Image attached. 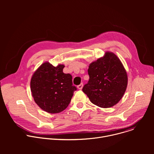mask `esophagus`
<instances>
[{
    "label": "esophagus",
    "instance_id": "1",
    "mask_svg": "<svg viewBox=\"0 0 154 154\" xmlns=\"http://www.w3.org/2000/svg\"><path fill=\"white\" fill-rule=\"evenodd\" d=\"M83 83H80V85H79L77 86V88H78L79 90H82V88H83Z\"/></svg>",
    "mask_w": 154,
    "mask_h": 154
}]
</instances>
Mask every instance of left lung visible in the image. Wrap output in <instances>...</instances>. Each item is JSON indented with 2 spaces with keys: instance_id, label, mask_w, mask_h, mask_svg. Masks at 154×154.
<instances>
[{
  "instance_id": "left-lung-1",
  "label": "left lung",
  "mask_w": 154,
  "mask_h": 154,
  "mask_svg": "<svg viewBox=\"0 0 154 154\" xmlns=\"http://www.w3.org/2000/svg\"><path fill=\"white\" fill-rule=\"evenodd\" d=\"M89 81L82 91L94 105L109 108L122 97L127 85V75L120 60L112 52L90 64Z\"/></svg>"
}]
</instances>
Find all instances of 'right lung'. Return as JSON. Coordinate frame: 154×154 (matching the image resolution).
Returning a JSON list of instances; mask_svg holds the SVG:
<instances>
[{
  "label": "right lung",
  "instance_id": "1",
  "mask_svg": "<svg viewBox=\"0 0 154 154\" xmlns=\"http://www.w3.org/2000/svg\"><path fill=\"white\" fill-rule=\"evenodd\" d=\"M64 66L57 67L48 62L35 71L30 82L32 96L36 103L50 113H60L69 105L77 88L70 74H64Z\"/></svg>",
  "mask_w": 154,
  "mask_h": 154
}]
</instances>
